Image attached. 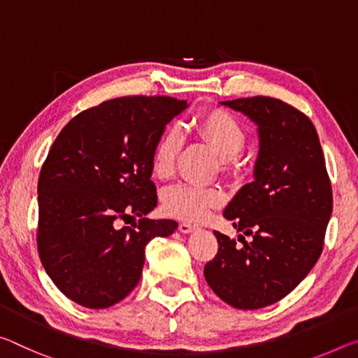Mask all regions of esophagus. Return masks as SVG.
<instances>
[{
    "label": "esophagus",
    "instance_id": "34e87169",
    "mask_svg": "<svg viewBox=\"0 0 358 358\" xmlns=\"http://www.w3.org/2000/svg\"><path fill=\"white\" fill-rule=\"evenodd\" d=\"M178 229H180V232H183V234H189V232L197 229V226L191 224V223H186V221H183V223H180Z\"/></svg>",
    "mask_w": 358,
    "mask_h": 358
}]
</instances>
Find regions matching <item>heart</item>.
Masks as SVG:
<instances>
[{
	"mask_svg": "<svg viewBox=\"0 0 358 358\" xmlns=\"http://www.w3.org/2000/svg\"><path fill=\"white\" fill-rule=\"evenodd\" d=\"M192 129L217 151L224 172L236 169V157L247 145V132L239 119L224 110H212L197 117ZM183 138L175 127L167 129L157 138L151 152V169L157 178H169L173 173ZM223 201L224 194L218 188L180 183L166 191L164 208L172 217L186 221H202Z\"/></svg>",
	"mask_w": 358,
	"mask_h": 358,
	"instance_id": "b5f03b06",
	"label": "heart"
}]
</instances>
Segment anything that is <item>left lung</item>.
Segmentation results:
<instances>
[{
	"instance_id": "obj_1",
	"label": "left lung",
	"mask_w": 358,
	"mask_h": 358,
	"mask_svg": "<svg viewBox=\"0 0 358 358\" xmlns=\"http://www.w3.org/2000/svg\"><path fill=\"white\" fill-rule=\"evenodd\" d=\"M258 126L253 181L224 208L242 247L215 231L218 253L203 268L210 288L236 309L271 306L299 285L319 259L333 194L319 135L296 108L271 97L220 101Z\"/></svg>"
}]
</instances>
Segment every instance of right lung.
I'll list each match as a JSON object with an SVG mask.
<instances>
[{"label":"right lung","mask_w":358,"mask_h":358,"mask_svg":"<svg viewBox=\"0 0 358 358\" xmlns=\"http://www.w3.org/2000/svg\"><path fill=\"white\" fill-rule=\"evenodd\" d=\"M172 97H121L79 113L62 129L38 180V252L57 288L105 309L137 287L145 247L173 234V220L146 218L157 206L151 152L188 108ZM138 216L134 229L119 219Z\"/></svg>","instance_id":"obj_1"}]
</instances>
